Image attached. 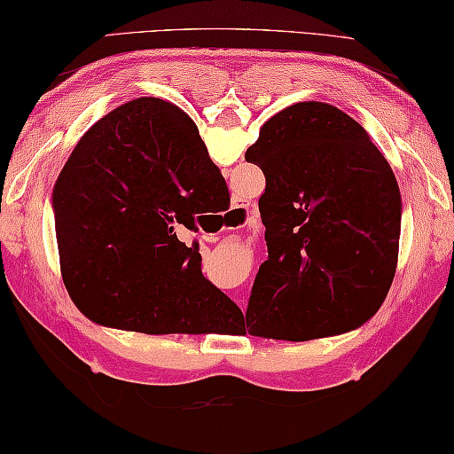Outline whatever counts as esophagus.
Returning <instances> with one entry per match:
<instances>
[{"mask_svg":"<svg viewBox=\"0 0 454 454\" xmlns=\"http://www.w3.org/2000/svg\"><path fill=\"white\" fill-rule=\"evenodd\" d=\"M227 219H229V223H231L233 227H241V225H249L252 227L254 225V216H252V213H249V208L243 205V200L241 202H235V205L229 208V213H227Z\"/></svg>","mask_w":454,"mask_h":454,"instance_id":"1","label":"esophagus"}]
</instances>
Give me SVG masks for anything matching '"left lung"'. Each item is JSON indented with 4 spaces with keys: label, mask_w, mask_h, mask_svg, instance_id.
Here are the masks:
<instances>
[{
    "label": "left lung",
    "mask_w": 454,
    "mask_h": 454,
    "mask_svg": "<svg viewBox=\"0 0 454 454\" xmlns=\"http://www.w3.org/2000/svg\"><path fill=\"white\" fill-rule=\"evenodd\" d=\"M246 161L266 176L268 246L247 332L305 341L369 321L389 293L402 233L397 180L369 133L332 104L297 102L264 122Z\"/></svg>",
    "instance_id": "1"
}]
</instances>
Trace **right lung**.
<instances>
[{
	"label": "right lung",
	"mask_w": 454,
	"mask_h": 454,
	"mask_svg": "<svg viewBox=\"0 0 454 454\" xmlns=\"http://www.w3.org/2000/svg\"><path fill=\"white\" fill-rule=\"evenodd\" d=\"M225 178L184 110L137 98L85 133L52 188L61 274L77 309L116 330L207 333L239 307L200 270L196 219Z\"/></svg>",
	"instance_id": "add662e5"
}]
</instances>
